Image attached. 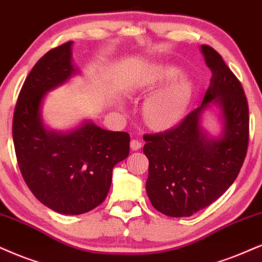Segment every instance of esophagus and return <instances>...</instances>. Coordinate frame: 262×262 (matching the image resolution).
<instances>
[{
  "mask_svg": "<svg viewBox=\"0 0 262 262\" xmlns=\"http://www.w3.org/2000/svg\"><path fill=\"white\" fill-rule=\"evenodd\" d=\"M141 146H142L141 141H139V140H132L130 141V148L133 151H138L139 148H141Z\"/></svg>",
  "mask_w": 262,
  "mask_h": 262,
  "instance_id": "obj_1",
  "label": "esophagus"
}]
</instances>
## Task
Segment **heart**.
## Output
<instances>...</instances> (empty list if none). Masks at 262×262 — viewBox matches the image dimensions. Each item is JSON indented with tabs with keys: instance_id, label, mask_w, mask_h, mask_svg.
Returning a JSON list of instances; mask_svg holds the SVG:
<instances>
[{
	"instance_id": "b5f03b06",
	"label": "heart",
	"mask_w": 262,
	"mask_h": 262,
	"mask_svg": "<svg viewBox=\"0 0 262 262\" xmlns=\"http://www.w3.org/2000/svg\"><path fill=\"white\" fill-rule=\"evenodd\" d=\"M177 70L168 71V76L177 75ZM156 82L145 81L144 87L152 88ZM192 82L187 77H179L171 83L150 95L142 105L145 123L154 129H164L177 123L187 111L192 98Z\"/></svg>"
}]
</instances>
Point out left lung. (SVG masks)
<instances>
[{
  "mask_svg": "<svg viewBox=\"0 0 262 262\" xmlns=\"http://www.w3.org/2000/svg\"><path fill=\"white\" fill-rule=\"evenodd\" d=\"M201 53L213 74L201 106L178 127L144 137L148 200L171 217L191 216L223 196L239 173L249 140V110L239 81L215 49L202 45ZM213 107L217 136L201 125L204 112Z\"/></svg>",
  "mask_w": 262,
  "mask_h": 262,
  "instance_id": "left-lung-1",
  "label": "left lung"
}]
</instances>
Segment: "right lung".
Returning a JSON list of instances; mask_svg holds the SVG:
<instances>
[{
  "label": "right lung",
  "instance_id": "obj_1",
  "mask_svg": "<svg viewBox=\"0 0 262 262\" xmlns=\"http://www.w3.org/2000/svg\"><path fill=\"white\" fill-rule=\"evenodd\" d=\"M66 42L46 53L25 79L13 118V141L26 185L49 209L78 215L104 202L112 169L129 155L124 132L105 130L84 120L69 130H54L42 115L46 95L79 74Z\"/></svg>",
  "mask_w": 262,
  "mask_h": 262
}]
</instances>
